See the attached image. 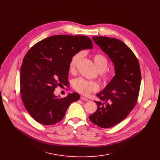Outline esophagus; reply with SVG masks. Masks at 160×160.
Listing matches in <instances>:
<instances>
[{
  "instance_id": "34e87169",
  "label": "esophagus",
  "mask_w": 160,
  "mask_h": 160,
  "mask_svg": "<svg viewBox=\"0 0 160 160\" xmlns=\"http://www.w3.org/2000/svg\"><path fill=\"white\" fill-rule=\"evenodd\" d=\"M80 98H81V99L82 100H83V101H88V99H87V98H86L85 97H84V96H81L80 97Z\"/></svg>"
}]
</instances>
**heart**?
Returning <instances> with one entry per match:
<instances>
[{"label": "heart", "mask_w": 160, "mask_h": 160, "mask_svg": "<svg viewBox=\"0 0 160 160\" xmlns=\"http://www.w3.org/2000/svg\"><path fill=\"white\" fill-rule=\"evenodd\" d=\"M83 56V53L82 51L78 52L72 56L69 63V70L70 72L73 73L76 71L77 66ZM93 59L97 69L99 72L100 78L102 83L104 85L109 84L112 80L115 75L111 71L106 70L108 65L107 58L103 54L97 53L94 55ZM72 86L77 92L83 95H88L91 92H97L99 88L98 82L87 80L83 78H78L74 80Z\"/></svg>", "instance_id": "obj_1"}]
</instances>
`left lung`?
I'll list each match as a JSON object with an SVG mask.
<instances>
[{
	"mask_svg": "<svg viewBox=\"0 0 160 160\" xmlns=\"http://www.w3.org/2000/svg\"><path fill=\"white\" fill-rule=\"evenodd\" d=\"M92 39L114 63L116 75L97 94L100 101H95L98 109L89 120L99 127L111 128L125 119L138 102L141 81L140 64L122 41L102 36Z\"/></svg>",
	"mask_w": 160,
	"mask_h": 160,
	"instance_id": "obj_1",
	"label": "left lung"
}]
</instances>
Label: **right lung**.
Masks as SVG:
<instances>
[{
    "label": "right lung",
    "instance_id": "1",
    "mask_svg": "<svg viewBox=\"0 0 160 160\" xmlns=\"http://www.w3.org/2000/svg\"><path fill=\"white\" fill-rule=\"evenodd\" d=\"M92 47L88 37L58 35L30 49L21 67L20 92L25 108L36 122L44 125L56 124L63 119L70 104L79 100L76 92L59 98L54 91L58 86L68 83L72 56Z\"/></svg>",
    "mask_w": 160,
    "mask_h": 160
}]
</instances>
